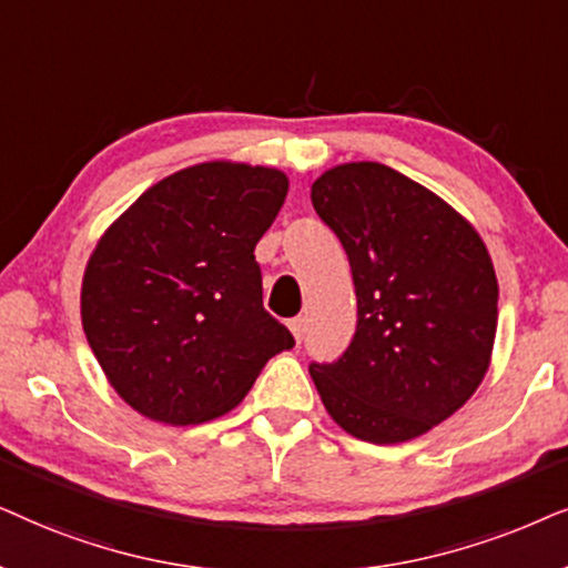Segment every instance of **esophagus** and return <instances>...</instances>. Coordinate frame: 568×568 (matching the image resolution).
Returning <instances> with one entry per match:
<instances>
[{"label":"esophagus","mask_w":568,"mask_h":568,"mask_svg":"<svg viewBox=\"0 0 568 568\" xmlns=\"http://www.w3.org/2000/svg\"><path fill=\"white\" fill-rule=\"evenodd\" d=\"M288 327L293 332V337H296V343H301V339H304V332H306V320H304V316H293V320L288 322Z\"/></svg>","instance_id":"1"}]
</instances>
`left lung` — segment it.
I'll return each mask as SVG.
<instances>
[{
    "instance_id": "left-lung-1",
    "label": "left lung",
    "mask_w": 568,
    "mask_h": 568,
    "mask_svg": "<svg viewBox=\"0 0 568 568\" xmlns=\"http://www.w3.org/2000/svg\"><path fill=\"white\" fill-rule=\"evenodd\" d=\"M312 202L351 260L358 324L347 351L308 374L351 436L410 442L457 413L488 372L494 262L455 207L389 165H335Z\"/></svg>"
}]
</instances>
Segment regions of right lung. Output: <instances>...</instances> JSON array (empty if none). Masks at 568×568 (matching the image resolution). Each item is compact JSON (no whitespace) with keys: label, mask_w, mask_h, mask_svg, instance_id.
Here are the masks:
<instances>
[{"label":"right lung","mask_w":568,"mask_h":568,"mask_svg":"<svg viewBox=\"0 0 568 568\" xmlns=\"http://www.w3.org/2000/svg\"><path fill=\"white\" fill-rule=\"evenodd\" d=\"M288 194L267 165L171 173L109 225L82 277V329L105 379L150 420L194 426L233 410L296 339L264 312L254 260Z\"/></svg>","instance_id":"obj_1"}]
</instances>
